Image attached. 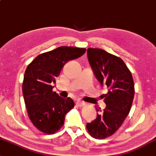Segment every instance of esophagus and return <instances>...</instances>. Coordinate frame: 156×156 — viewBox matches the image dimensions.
<instances>
[{
  "mask_svg": "<svg viewBox=\"0 0 156 156\" xmlns=\"http://www.w3.org/2000/svg\"><path fill=\"white\" fill-rule=\"evenodd\" d=\"M76 105H77L79 107H81L84 105V102L81 101V100H78L77 101H76Z\"/></svg>",
  "mask_w": 156,
  "mask_h": 156,
  "instance_id": "obj_1",
  "label": "esophagus"
}]
</instances>
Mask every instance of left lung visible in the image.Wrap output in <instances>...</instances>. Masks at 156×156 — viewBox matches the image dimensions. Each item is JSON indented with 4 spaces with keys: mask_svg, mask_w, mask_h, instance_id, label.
<instances>
[{
    "mask_svg": "<svg viewBox=\"0 0 156 156\" xmlns=\"http://www.w3.org/2000/svg\"><path fill=\"white\" fill-rule=\"evenodd\" d=\"M87 56L98 81L108 88L107 94L102 95L106 107L102 111L95 107L100 113L86 124L90 136L100 140L116 133L128 115L135 95L134 81L130 71L119 57L92 48L87 49Z\"/></svg>",
    "mask_w": 156,
    "mask_h": 156,
    "instance_id": "8db88e82",
    "label": "left lung"
}]
</instances>
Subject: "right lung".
Listing matches in <instances>:
<instances>
[{
	"instance_id": "1",
	"label": "right lung",
	"mask_w": 156,
	"mask_h": 156,
	"mask_svg": "<svg viewBox=\"0 0 156 156\" xmlns=\"http://www.w3.org/2000/svg\"><path fill=\"white\" fill-rule=\"evenodd\" d=\"M84 48L59 47L38 55L26 68L22 91L28 117L38 130L48 135L64 124L66 114L75 106L70 98L52 91L56 79L67 62L85 53Z\"/></svg>"
}]
</instances>
